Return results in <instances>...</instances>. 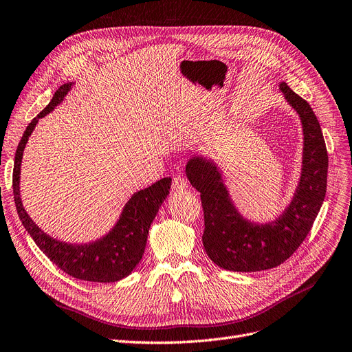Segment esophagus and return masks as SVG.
<instances>
[{"label":"esophagus","mask_w":352,"mask_h":352,"mask_svg":"<svg viewBox=\"0 0 352 352\" xmlns=\"http://www.w3.org/2000/svg\"><path fill=\"white\" fill-rule=\"evenodd\" d=\"M172 186H173V189H175L176 192H182V190H185V189L188 188V182L185 180V177H182L180 175H176V176L173 177Z\"/></svg>","instance_id":"34e87169"}]
</instances>
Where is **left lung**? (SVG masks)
<instances>
[{"instance_id": "obj_1", "label": "left lung", "mask_w": 352, "mask_h": 352, "mask_svg": "<svg viewBox=\"0 0 352 352\" xmlns=\"http://www.w3.org/2000/svg\"><path fill=\"white\" fill-rule=\"evenodd\" d=\"M280 90L300 116L305 135L300 182L280 217L263 224L246 220L230 198L220 168L212 160L198 155L186 164L190 185L201 192L205 252L227 271L256 272L285 262L309 234L326 195L328 151L319 120L310 104L287 82L280 84Z\"/></svg>"}]
</instances>
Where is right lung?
I'll return each mask as SVG.
<instances>
[{"mask_svg": "<svg viewBox=\"0 0 352 352\" xmlns=\"http://www.w3.org/2000/svg\"><path fill=\"white\" fill-rule=\"evenodd\" d=\"M71 87L72 82H67L55 91L50 104L32 120L19 142L13 170L16 208L21 224L34 240V243L59 270L82 281L115 283L128 276L140 263L145 245H147L150 226L168 195L172 177H163L151 186L135 192L125 204L122 214L111 232L91 243H65L46 234L36 226L24 210L20 198V166L23 151L38 120L51 113L55 106L64 100Z\"/></svg>", "mask_w": 352, "mask_h": 352, "instance_id": "add662e5", "label": "right lung"}]
</instances>
